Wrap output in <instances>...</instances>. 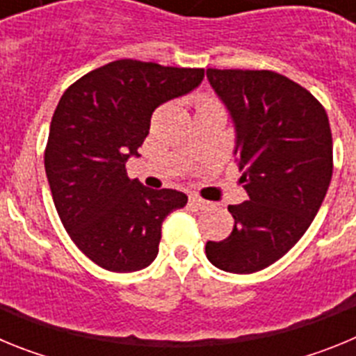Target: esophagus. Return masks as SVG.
<instances>
[{"instance_id":"1","label":"esophagus","mask_w":356,"mask_h":356,"mask_svg":"<svg viewBox=\"0 0 356 356\" xmlns=\"http://www.w3.org/2000/svg\"><path fill=\"white\" fill-rule=\"evenodd\" d=\"M188 205L193 207V209H196V210H207L210 207V203H209V201H205V200H201V197L193 196L191 200H188Z\"/></svg>"}]
</instances>
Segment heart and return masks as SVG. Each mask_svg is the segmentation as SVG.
Here are the masks:
<instances>
[{"label": "heart", "mask_w": 356, "mask_h": 356, "mask_svg": "<svg viewBox=\"0 0 356 356\" xmlns=\"http://www.w3.org/2000/svg\"><path fill=\"white\" fill-rule=\"evenodd\" d=\"M213 103H217V102H216V99H212V97L200 96V97H197L196 105H197V108H200V106H209V105H213Z\"/></svg>", "instance_id": "obj_1"}]
</instances>
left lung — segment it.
Segmentation results:
<instances>
[{
    "label": "left lung",
    "instance_id": "left-lung-1",
    "mask_svg": "<svg viewBox=\"0 0 356 356\" xmlns=\"http://www.w3.org/2000/svg\"><path fill=\"white\" fill-rule=\"evenodd\" d=\"M237 130V168L248 197L229 205L228 238L209 241L216 267L250 275L280 260L303 237L325 200L333 143L325 106L275 71L207 69Z\"/></svg>",
    "mask_w": 356,
    "mask_h": 356
}]
</instances>
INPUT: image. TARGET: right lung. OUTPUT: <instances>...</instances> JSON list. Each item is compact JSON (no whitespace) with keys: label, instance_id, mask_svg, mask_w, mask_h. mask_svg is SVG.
Returning a JSON list of instances; mask_svg holds the SVG:
<instances>
[{"label":"right lung","instance_id":"1","mask_svg":"<svg viewBox=\"0 0 356 356\" xmlns=\"http://www.w3.org/2000/svg\"><path fill=\"white\" fill-rule=\"evenodd\" d=\"M203 76L200 67L122 58L83 74L56 105L44 149L53 203L78 250L106 271L149 266L163 219L187 205L184 193L131 180L124 163L139 155L156 106Z\"/></svg>","mask_w":356,"mask_h":356}]
</instances>
